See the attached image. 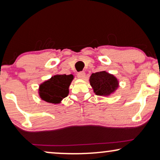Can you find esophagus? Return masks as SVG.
Wrapping results in <instances>:
<instances>
[{
    "label": "esophagus",
    "instance_id": "1",
    "mask_svg": "<svg viewBox=\"0 0 160 160\" xmlns=\"http://www.w3.org/2000/svg\"><path fill=\"white\" fill-rule=\"evenodd\" d=\"M77 77L80 79H84L85 77V73L84 71H81L79 73H78L77 74Z\"/></svg>",
    "mask_w": 160,
    "mask_h": 160
}]
</instances>
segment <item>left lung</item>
<instances>
[{
    "instance_id": "left-lung-1",
    "label": "left lung",
    "mask_w": 160,
    "mask_h": 160,
    "mask_svg": "<svg viewBox=\"0 0 160 160\" xmlns=\"http://www.w3.org/2000/svg\"><path fill=\"white\" fill-rule=\"evenodd\" d=\"M89 83L94 92L102 97H109L113 95L119 87L118 78L106 71L92 74L89 77Z\"/></svg>"
}]
</instances>
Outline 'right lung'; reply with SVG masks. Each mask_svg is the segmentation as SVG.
<instances>
[{"label": "right lung", "instance_id": "right-lung-1", "mask_svg": "<svg viewBox=\"0 0 160 160\" xmlns=\"http://www.w3.org/2000/svg\"><path fill=\"white\" fill-rule=\"evenodd\" d=\"M73 75L57 74L39 85L38 95L41 99L49 103L59 104L69 94V87Z\"/></svg>", "mask_w": 160, "mask_h": 160}]
</instances>
